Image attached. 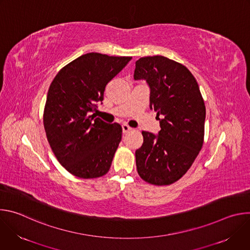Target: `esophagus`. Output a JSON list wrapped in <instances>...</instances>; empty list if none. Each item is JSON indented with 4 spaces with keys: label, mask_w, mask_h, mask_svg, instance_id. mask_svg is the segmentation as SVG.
<instances>
[{
    "label": "esophagus",
    "mask_w": 250,
    "mask_h": 250,
    "mask_svg": "<svg viewBox=\"0 0 250 250\" xmlns=\"http://www.w3.org/2000/svg\"><path fill=\"white\" fill-rule=\"evenodd\" d=\"M122 127H123V132H124V133H127V132H129V131L132 129V128H131L130 126H128L127 125H123Z\"/></svg>",
    "instance_id": "1"
}]
</instances>
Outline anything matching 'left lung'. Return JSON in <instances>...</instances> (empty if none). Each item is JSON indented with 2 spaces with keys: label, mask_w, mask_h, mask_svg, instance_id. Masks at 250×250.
Masks as SVG:
<instances>
[{
  "label": "left lung",
  "mask_w": 250,
  "mask_h": 250,
  "mask_svg": "<svg viewBox=\"0 0 250 250\" xmlns=\"http://www.w3.org/2000/svg\"><path fill=\"white\" fill-rule=\"evenodd\" d=\"M133 78L148 84L150 109L161 127L157 135L142 131L137 173L149 184L170 185L190 169L204 144L206 106L199 85L187 67L161 55L139 58Z\"/></svg>",
  "instance_id": "8db88e82"
}]
</instances>
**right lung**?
<instances>
[{
    "label": "right lung",
    "instance_id": "1",
    "mask_svg": "<svg viewBox=\"0 0 250 250\" xmlns=\"http://www.w3.org/2000/svg\"><path fill=\"white\" fill-rule=\"evenodd\" d=\"M129 56L91 52L64 66L50 84L43 113L49 146L72 175L91 179L110 170L122 140V126L94 114L104 88L129 62Z\"/></svg>",
    "mask_w": 250,
    "mask_h": 250
}]
</instances>
